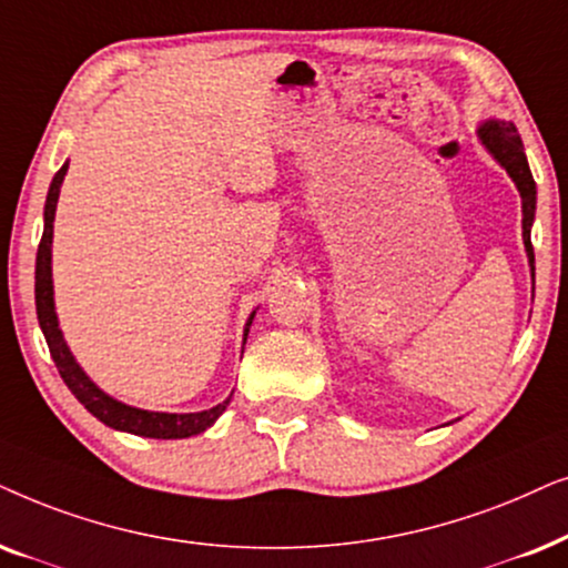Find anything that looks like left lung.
Here are the masks:
<instances>
[{"mask_svg": "<svg viewBox=\"0 0 568 568\" xmlns=\"http://www.w3.org/2000/svg\"><path fill=\"white\" fill-rule=\"evenodd\" d=\"M478 140L483 148L494 155V161L501 165V169L509 173V179L517 186L521 196V241H525L527 262H530V275H532V291H535V252L530 231L535 223V205H538V189H535V179L530 171V163H527L525 145H521V138L517 126L511 121L501 119H486L478 126Z\"/></svg>", "mask_w": 568, "mask_h": 568, "instance_id": "obj_1", "label": "left lung"}]
</instances>
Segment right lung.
Returning <instances> with one entry per match:
<instances>
[{"label": "right lung", "instance_id": "right-lung-1", "mask_svg": "<svg viewBox=\"0 0 568 568\" xmlns=\"http://www.w3.org/2000/svg\"><path fill=\"white\" fill-rule=\"evenodd\" d=\"M67 169H70V161H67L62 169L54 173L51 179L49 194H47V207H43V236L41 244H38V256H36V314L38 324H41L43 337H47V345L51 351V358H54L59 374L74 397L80 399V405H85L90 415H95L98 420L105 423L109 428L126 430V434L145 436V438H189L207 430L213 423L221 418L225 407H229L231 397L223 399L221 405L210 407V410L200 413H155V410H142V407H132L119 403L111 395L98 387V384L90 379V376L82 372V366L74 361V355L67 345V339L59 329V316L54 306V280H51V241H54V215H57V202H59V189H62V181L67 176ZM252 312L246 320L244 327V343L248 335V327H252L254 320ZM244 353V351H241Z\"/></svg>", "mask_w": 568, "mask_h": 568}]
</instances>
